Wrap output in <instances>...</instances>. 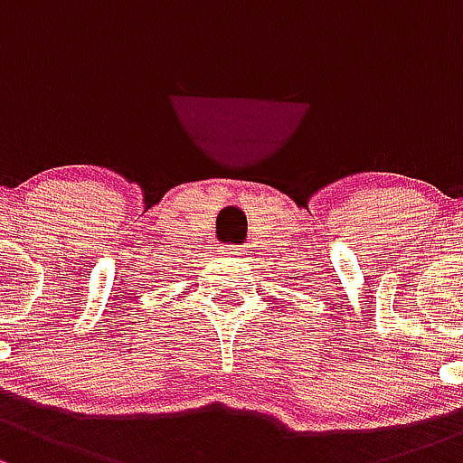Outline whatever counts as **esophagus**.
<instances>
[{"instance_id": "obj_1", "label": "esophagus", "mask_w": 463, "mask_h": 463, "mask_svg": "<svg viewBox=\"0 0 463 463\" xmlns=\"http://www.w3.org/2000/svg\"><path fill=\"white\" fill-rule=\"evenodd\" d=\"M228 255H232V257H241V255H246V248H244V246H232L231 250H228Z\"/></svg>"}]
</instances>
